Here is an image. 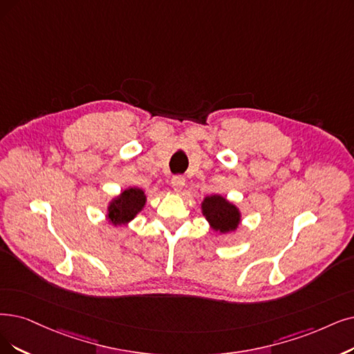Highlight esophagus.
<instances>
[{"mask_svg":"<svg viewBox=\"0 0 354 354\" xmlns=\"http://www.w3.org/2000/svg\"><path fill=\"white\" fill-rule=\"evenodd\" d=\"M185 185H186V178L183 177V176H174L173 178H171V186H173V189L176 190V192H180L183 187H185Z\"/></svg>","mask_w":354,"mask_h":354,"instance_id":"1","label":"esophagus"}]
</instances>
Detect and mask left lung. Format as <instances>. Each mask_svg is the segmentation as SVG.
I'll list each match as a JSON object with an SVG mask.
<instances>
[{
	"label": "left lung",
	"mask_w": 354,
	"mask_h": 354,
	"mask_svg": "<svg viewBox=\"0 0 354 354\" xmlns=\"http://www.w3.org/2000/svg\"><path fill=\"white\" fill-rule=\"evenodd\" d=\"M202 207L203 215L216 231L230 232L234 231L239 223L238 209L218 194L206 197Z\"/></svg>",
	"instance_id": "obj_1"
}]
</instances>
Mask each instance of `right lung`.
Wrapping results in <instances>:
<instances>
[{
	"mask_svg": "<svg viewBox=\"0 0 354 354\" xmlns=\"http://www.w3.org/2000/svg\"><path fill=\"white\" fill-rule=\"evenodd\" d=\"M145 205V194L140 189L131 187L124 190L118 199L113 201L109 206V219L116 223L123 225L135 218L138 212Z\"/></svg>",
	"mask_w": 354,
	"mask_h": 354,
	"instance_id": "add662e5",
	"label": "right lung"
}]
</instances>
